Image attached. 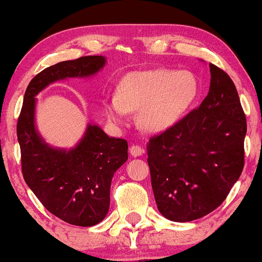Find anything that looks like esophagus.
I'll return each mask as SVG.
<instances>
[{"mask_svg": "<svg viewBox=\"0 0 262 262\" xmlns=\"http://www.w3.org/2000/svg\"><path fill=\"white\" fill-rule=\"evenodd\" d=\"M129 152H130L132 156L137 158V156H141L144 154V149L139 145H135V144H133V145L130 146V149H129Z\"/></svg>", "mask_w": 262, "mask_h": 262, "instance_id": "1", "label": "esophagus"}]
</instances>
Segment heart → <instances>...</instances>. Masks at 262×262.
Listing matches in <instances>:
<instances>
[{"label":"heart","instance_id":"heart-1","mask_svg":"<svg viewBox=\"0 0 262 262\" xmlns=\"http://www.w3.org/2000/svg\"><path fill=\"white\" fill-rule=\"evenodd\" d=\"M197 96L198 82L187 71H138L121 81L118 95L104 98V112L111 122L123 124L129 112L140 111L141 125L162 133L181 121Z\"/></svg>","mask_w":262,"mask_h":262}]
</instances>
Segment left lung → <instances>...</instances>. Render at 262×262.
<instances>
[{
  "label": "left lung",
  "mask_w": 262,
  "mask_h": 262,
  "mask_svg": "<svg viewBox=\"0 0 262 262\" xmlns=\"http://www.w3.org/2000/svg\"><path fill=\"white\" fill-rule=\"evenodd\" d=\"M210 86L197 110L148 144V164L159 212L191 222L223 203L244 167L246 118L235 85L209 64Z\"/></svg>",
  "instance_id": "left-lung-1"
}]
</instances>
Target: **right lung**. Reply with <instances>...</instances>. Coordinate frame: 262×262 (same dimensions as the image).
Listing matches in <instances>:
<instances>
[{"label":"right lung","instance_id":"obj_1","mask_svg":"<svg viewBox=\"0 0 262 262\" xmlns=\"http://www.w3.org/2000/svg\"><path fill=\"white\" fill-rule=\"evenodd\" d=\"M106 61L102 55L82 56L44 69L27 87L17 123L26 183L52 214L79 227H92L106 218L111 182L128 160V143L89 123L74 148L52 146L35 125V97L56 81L95 76Z\"/></svg>","mask_w":262,"mask_h":262}]
</instances>
